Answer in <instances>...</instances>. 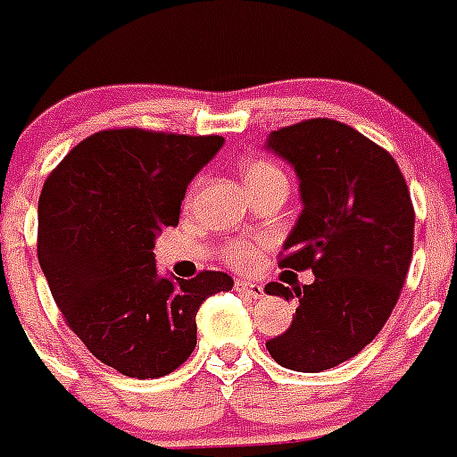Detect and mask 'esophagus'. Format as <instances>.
I'll list each match as a JSON object with an SVG mask.
<instances>
[{
  "label": "esophagus",
  "mask_w": 457,
  "mask_h": 457,
  "mask_svg": "<svg viewBox=\"0 0 457 457\" xmlns=\"http://www.w3.org/2000/svg\"><path fill=\"white\" fill-rule=\"evenodd\" d=\"M236 290L242 295H247V297H253V300H261V297L265 295L263 286L253 284V281H242V278H237L236 281Z\"/></svg>",
  "instance_id": "1"
}]
</instances>
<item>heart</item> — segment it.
<instances>
[{
  "instance_id": "obj_1",
  "label": "heart",
  "mask_w": 457,
  "mask_h": 457,
  "mask_svg": "<svg viewBox=\"0 0 457 457\" xmlns=\"http://www.w3.org/2000/svg\"><path fill=\"white\" fill-rule=\"evenodd\" d=\"M242 179H245V187H253V185H263L270 180H284V173L278 171L272 162L252 160L242 167ZM226 258L233 268L249 270L258 263V249L252 242H233L231 247L226 249Z\"/></svg>"
}]
</instances>
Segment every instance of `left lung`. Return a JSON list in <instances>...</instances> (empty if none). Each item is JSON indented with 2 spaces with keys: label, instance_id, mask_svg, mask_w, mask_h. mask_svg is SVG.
<instances>
[{
  "label": "left lung",
  "instance_id": "1",
  "mask_svg": "<svg viewBox=\"0 0 457 457\" xmlns=\"http://www.w3.org/2000/svg\"><path fill=\"white\" fill-rule=\"evenodd\" d=\"M265 148L300 180L302 212L278 265L316 277L295 290L265 286L297 300L288 329L265 345L284 369L320 373L361 353L389 320L410 270L414 208L394 157L350 125L302 120L270 132Z\"/></svg>",
  "mask_w": 457,
  "mask_h": 457
}]
</instances>
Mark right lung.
<instances>
[{
  "instance_id": "add662e5",
  "label": "right lung",
  "mask_w": 457,
  "mask_h": 457,
  "mask_svg": "<svg viewBox=\"0 0 457 457\" xmlns=\"http://www.w3.org/2000/svg\"><path fill=\"white\" fill-rule=\"evenodd\" d=\"M224 137L139 128L79 141L38 201V263L68 327L128 378H162L196 345V311L233 288L226 272L162 277L155 237L176 226L187 185Z\"/></svg>"
}]
</instances>
